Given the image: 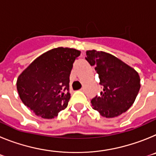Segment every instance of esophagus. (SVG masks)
<instances>
[{
    "mask_svg": "<svg viewBox=\"0 0 156 156\" xmlns=\"http://www.w3.org/2000/svg\"><path fill=\"white\" fill-rule=\"evenodd\" d=\"M80 90H81V91H84V90H85V88H84V87H83L81 88V89H80Z\"/></svg>",
    "mask_w": 156,
    "mask_h": 156,
    "instance_id": "1",
    "label": "esophagus"
}]
</instances>
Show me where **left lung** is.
Returning a JSON list of instances; mask_svg holds the SVG:
<instances>
[{
	"mask_svg": "<svg viewBox=\"0 0 156 156\" xmlns=\"http://www.w3.org/2000/svg\"><path fill=\"white\" fill-rule=\"evenodd\" d=\"M86 60L95 66L103 90L94 98L93 108L106 118L118 116L130 108L140 87L137 72L111 54L87 51Z\"/></svg>",
	"mask_w": 156,
	"mask_h": 156,
	"instance_id": "1",
	"label": "left lung"
}]
</instances>
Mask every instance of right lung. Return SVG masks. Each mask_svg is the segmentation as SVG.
Here are the masks:
<instances>
[{"mask_svg": "<svg viewBox=\"0 0 156 156\" xmlns=\"http://www.w3.org/2000/svg\"><path fill=\"white\" fill-rule=\"evenodd\" d=\"M80 55L73 48H57L37 58L18 77L23 104L44 119L57 116L68 105L69 76Z\"/></svg>", "mask_w": 156, "mask_h": 156, "instance_id": "right-lung-1", "label": "right lung"}]
</instances>
